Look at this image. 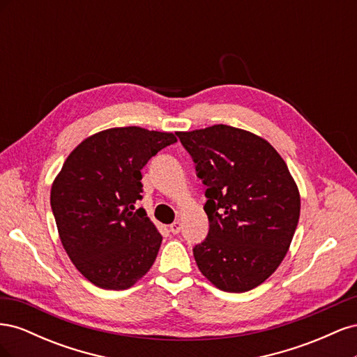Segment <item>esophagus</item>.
Wrapping results in <instances>:
<instances>
[{
  "mask_svg": "<svg viewBox=\"0 0 357 357\" xmlns=\"http://www.w3.org/2000/svg\"><path fill=\"white\" fill-rule=\"evenodd\" d=\"M169 231H171V234H174V235L180 234V231H181V223H180L178 220H176L174 223H171V225H169Z\"/></svg>",
  "mask_w": 357,
  "mask_h": 357,
  "instance_id": "1",
  "label": "esophagus"
}]
</instances>
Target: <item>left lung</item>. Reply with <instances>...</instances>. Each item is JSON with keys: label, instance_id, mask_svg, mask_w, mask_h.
I'll return each mask as SVG.
<instances>
[{"label": "left lung", "instance_id": "left-lung-1", "mask_svg": "<svg viewBox=\"0 0 357 357\" xmlns=\"http://www.w3.org/2000/svg\"><path fill=\"white\" fill-rule=\"evenodd\" d=\"M205 185L208 234L193 247L199 271L225 291H247L271 275L296 231L301 198L277 150L228 125L177 132Z\"/></svg>", "mask_w": 357, "mask_h": 357}]
</instances>
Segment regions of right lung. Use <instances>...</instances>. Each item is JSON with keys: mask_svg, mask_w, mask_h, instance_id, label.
Listing matches in <instances>:
<instances>
[{"mask_svg": "<svg viewBox=\"0 0 357 357\" xmlns=\"http://www.w3.org/2000/svg\"><path fill=\"white\" fill-rule=\"evenodd\" d=\"M176 142L169 132L112 128L86 138L63 162L50 190L52 211L71 262L95 286L128 289L153 265L162 235L137 208L142 169Z\"/></svg>", "mask_w": 357, "mask_h": 357, "instance_id": "1", "label": "right lung"}]
</instances>
